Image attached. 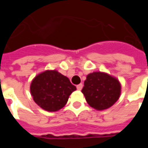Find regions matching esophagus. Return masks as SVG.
<instances>
[{
  "label": "esophagus",
  "mask_w": 148,
  "mask_h": 148,
  "mask_svg": "<svg viewBox=\"0 0 148 148\" xmlns=\"http://www.w3.org/2000/svg\"><path fill=\"white\" fill-rule=\"evenodd\" d=\"M82 87H83V85H82V84H79V85H77V89L78 90H81L82 89Z\"/></svg>",
  "instance_id": "obj_1"
}]
</instances>
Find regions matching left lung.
<instances>
[{"instance_id":"obj_1","label":"left lung","mask_w":148,"mask_h":148,"mask_svg":"<svg viewBox=\"0 0 148 148\" xmlns=\"http://www.w3.org/2000/svg\"><path fill=\"white\" fill-rule=\"evenodd\" d=\"M82 92L91 107L104 110L119 99L121 84L116 78L106 73L93 72L87 75Z\"/></svg>"}]
</instances>
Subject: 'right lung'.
Instances as JSON below:
<instances>
[{
  "instance_id": "add662e5",
  "label": "right lung",
  "mask_w": 148,
  "mask_h": 148,
  "mask_svg": "<svg viewBox=\"0 0 148 148\" xmlns=\"http://www.w3.org/2000/svg\"><path fill=\"white\" fill-rule=\"evenodd\" d=\"M30 90L38 106L47 111L55 112L64 107L76 87L58 71H46L34 78Z\"/></svg>"
}]
</instances>
